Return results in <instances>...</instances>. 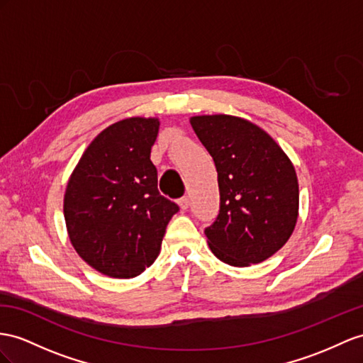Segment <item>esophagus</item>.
I'll use <instances>...</instances> for the list:
<instances>
[{
	"instance_id": "1",
	"label": "esophagus",
	"mask_w": 363,
	"mask_h": 363,
	"mask_svg": "<svg viewBox=\"0 0 363 363\" xmlns=\"http://www.w3.org/2000/svg\"><path fill=\"white\" fill-rule=\"evenodd\" d=\"M178 203H179L181 210H187V208H189V198H187V196H182V198L178 201Z\"/></svg>"
}]
</instances>
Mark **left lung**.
<instances>
[{
	"label": "left lung",
	"instance_id": "8db88e82",
	"mask_svg": "<svg viewBox=\"0 0 363 363\" xmlns=\"http://www.w3.org/2000/svg\"><path fill=\"white\" fill-rule=\"evenodd\" d=\"M190 124L218 172L219 215L206 228L211 253L231 267L264 262L286 244L299 215L293 162L244 118L201 115Z\"/></svg>",
	"mask_w": 363,
	"mask_h": 363
}]
</instances>
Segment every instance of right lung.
Here are the masks:
<instances>
[{"mask_svg": "<svg viewBox=\"0 0 363 363\" xmlns=\"http://www.w3.org/2000/svg\"><path fill=\"white\" fill-rule=\"evenodd\" d=\"M160 119L133 116L93 139L64 194L69 239L101 274L130 279L160 255L167 224L179 207L157 191L150 161Z\"/></svg>", "mask_w": 363, "mask_h": 363, "instance_id": "obj_1", "label": "right lung"}]
</instances>
